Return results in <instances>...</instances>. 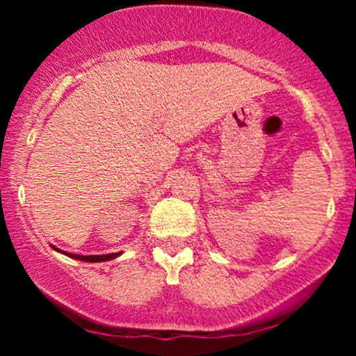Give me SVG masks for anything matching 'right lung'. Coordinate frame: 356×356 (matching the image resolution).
<instances>
[{
	"mask_svg": "<svg viewBox=\"0 0 356 356\" xmlns=\"http://www.w3.org/2000/svg\"><path fill=\"white\" fill-rule=\"evenodd\" d=\"M50 246L55 249V251L61 252V254L68 256V257H73V259H79V261H87V263H104V261H112L115 259V257H118L122 254V252H112V254H93V256H81V254H73V252H67V251H61V249H58L56 246H53V244H50Z\"/></svg>",
	"mask_w": 356,
	"mask_h": 356,
	"instance_id": "1",
	"label": "right lung"
}]
</instances>
